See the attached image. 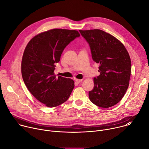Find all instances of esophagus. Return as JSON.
I'll list each match as a JSON object with an SVG mask.
<instances>
[{"instance_id": "obj_1", "label": "esophagus", "mask_w": 149, "mask_h": 149, "mask_svg": "<svg viewBox=\"0 0 149 149\" xmlns=\"http://www.w3.org/2000/svg\"><path fill=\"white\" fill-rule=\"evenodd\" d=\"M82 81V79H75V82H77V83H78V84L80 83V82H81Z\"/></svg>"}]
</instances>
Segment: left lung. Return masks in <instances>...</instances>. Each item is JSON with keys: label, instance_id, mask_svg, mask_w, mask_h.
Masks as SVG:
<instances>
[{"label": "left lung", "instance_id": "obj_1", "mask_svg": "<svg viewBox=\"0 0 149 149\" xmlns=\"http://www.w3.org/2000/svg\"><path fill=\"white\" fill-rule=\"evenodd\" d=\"M88 42L93 59L100 64L94 87L89 91L90 101L102 108L117 104L129 86L131 59L123 43L116 37L100 29L79 30Z\"/></svg>", "mask_w": 149, "mask_h": 149}]
</instances>
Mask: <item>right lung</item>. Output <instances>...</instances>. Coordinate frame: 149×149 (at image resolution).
Instances as JSON below:
<instances>
[{
  "label": "right lung",
  "instance_id": "1",
  "mask_svg": "<svg viewBox=\"0 0 149 149\" xmlns=\"http://www.w3.org/2000/svg\"><path fill=\"white\" fill-rule=\"evenodd\" d=\"M79 36L76 30L53 29L35 36L25 49L21 62L24 81L30 93L48 107L65 102L74 88L72 79L56 77L55 63L70 42Z\"/></svg>",
  "mask_w": 149,
  "mask_h": 149
}]
</instances>
